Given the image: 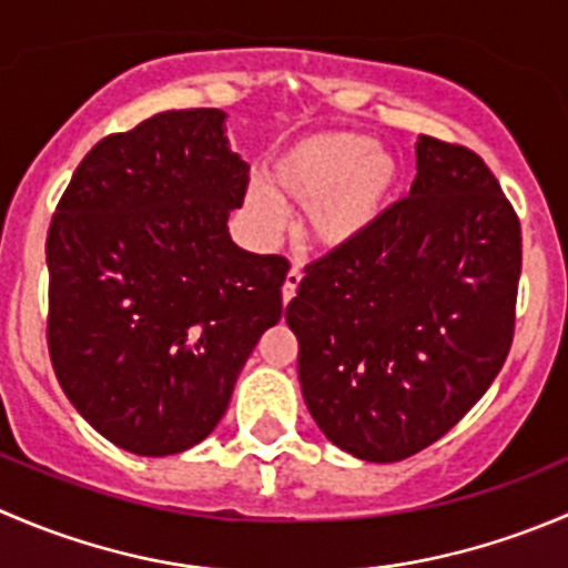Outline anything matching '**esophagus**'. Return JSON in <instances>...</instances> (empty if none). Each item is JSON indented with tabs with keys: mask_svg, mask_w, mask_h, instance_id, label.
I'll use <instances>...</instances> for the list:
<instances>
[{
	"mask_svg": "<svg viewBox=\"0 0 568 568\" xmlns=\"http://www.w3.org/2000/svg\"><path fill=\"white\" fill-rule=\"evenodd\" d=\"M300 283H302V272L294 266L288 274H285V283H283V302H285V305H288V302L296 296V288H300Z\"/></svg>",
	"mask_w": 568,
	"mask_h": 568,
	"instance_id": "esophagus-1",
	"label": "esophagus"
}]
</instances>
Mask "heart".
<instances>
[{
    "label": "heart",
    "instance_id": "1",
    "mask_svg": "<svg viewBox=\"0 0 568 568\" xmlns=\"http://www.w3.org/2000/svg\"><path fill=\"white\" fill-rule=\"evenodd\" d=\"M274 199L307 211V235L322 250H349L366 239L399 191V163L372 138L316 132L280 152L268 172ZM263 227H277L280 207L266 191L246 196Z\"/></svg>",
    "mask_w": 568,
    "mask_h": 568
}]
</instances>
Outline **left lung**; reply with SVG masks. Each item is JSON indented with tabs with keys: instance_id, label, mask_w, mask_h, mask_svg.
<instances>
[{
	"instance_id": "left-lung-1",
	"label": "left lung",
	"mask_w": 568,
	"mask_h": 568,
	"mask_svg": "<svg viewBox=\"0 0 568 568\" xmlns=\"http://www.w3.org/2000/svg\"><path fill=\"white\" fill-rule=\"evenodd\" d=\"M519 233L475 152L418 135L407 200L307 266L285 307L302 396L335 447L405 460L486 394L514 341Z\"/></svg>"
}]
</instances>
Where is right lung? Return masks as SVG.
<instances>
[{"label": "right lung", "instance_id": "add662e5", "mask_svg": "<svg viewBox=\"0 0 568 568\" xmlns=\"http://www.w3.org/2000/svg\"><path fill=\"white\" fill-rule=\"evenodd\" d=\"M227 113L169 110L77 166L47 239L49 357L82 418L144 458L205 442L261 335L288 261L233 241L250 166Z\"/></svg>", "mask_w": 568, "mask_h": 568}]
</instances>
